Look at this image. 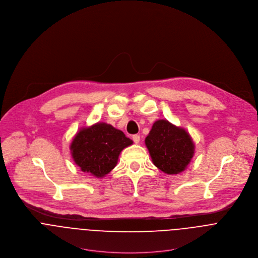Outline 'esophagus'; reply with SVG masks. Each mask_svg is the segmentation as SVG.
I'll return each instance as SVG.
<instances>
[{"instance_id":"1","label":"esophagus","mask_w":258,"mask_h":258,"mask_svg":"<svg viewBox=\"0 0 258 258\" xmlns=\"http://www.w3.org/2000/svg\"><path fill=\"white\" fill-rule=\"evenodd\" d=\"M132 139H133V141H134L135 144H138V143L140 142V136H139V135H133Z\"/></svg>"}]
</instances>
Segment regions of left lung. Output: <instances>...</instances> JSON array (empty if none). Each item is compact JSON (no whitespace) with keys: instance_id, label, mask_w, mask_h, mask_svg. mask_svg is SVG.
Here are the masks:
<instances>
[{"instance_id":"left-lung-1","label":"left lung","mask_w":258,"mask_h":258,"mask_svg":"<svg viewBox=\"0 0 258 258\" xmlns=\"http://www.w3.org/2000/svg\"><path fill=\"white\" fill-rule=\"evenodd\" d=\"M153 164L168 175L180 174L189 164L195 144L184 128L168 120L156 121L145 139Z\"/></svg>"}]
</instances>
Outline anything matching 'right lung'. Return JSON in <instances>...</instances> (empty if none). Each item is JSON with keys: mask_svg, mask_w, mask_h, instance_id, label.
Here are the masks:
<instances>
[{"mask_svg": "<svg viewBox=\"0 0 258 258\" xmlns=\"http://www.w3.org/2000/svg\"><path fill=\"white\" fill-rule=\"evenodd\" d=\"M132 144L121 130L98 122L76 133L71 151L74 163L82 172L102 178L115 168L121 151Z\"/></svg>", "mask_w": 258, "mask_h": 258, "instance_id": "1", "label": "right lung"}]
</instances>
